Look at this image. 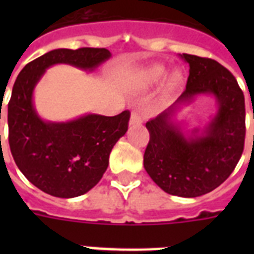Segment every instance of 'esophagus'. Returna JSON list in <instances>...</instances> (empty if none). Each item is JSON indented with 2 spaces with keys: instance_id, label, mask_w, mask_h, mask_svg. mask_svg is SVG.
I'll use <instances>...</instances> for the list:
<instances>
[{
  "instance_id": "obj_1",
  "label": "esophagus",
  "mask_w": 254,
  "mask_h": 254,
  "mask_svg": "<svg viewBox=\"0 0 254 254\" xmlns=\"http://www.w3.org/2000/svg\"><path fill=\"white\" fill-rule=\"evenodd\" d=\"M142 121V116L139 115L138 112H133L130 116V121H129V124H130V125H141Z\"/></svg>"
}]
</instances>
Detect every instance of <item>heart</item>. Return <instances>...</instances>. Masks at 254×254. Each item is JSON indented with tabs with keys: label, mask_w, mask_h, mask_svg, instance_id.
<instances>
[{
	"label": "heart",
	"mask_w": 254,
	"mask_h": 254,
	"mask_svg": "<svg viewBox=\"0 0 254 254\" xmlns=\"http://www.w3.org/2000/svg\"><path fill=\"white\" fill-rule=\"evenodd\" d=\"M167 76V68L163 65H151L149 68L143 69L142 72L137 75V84L142 88H151L158 85L165 80ZM182 83V75L178 71H174L167 77L166 85H165V100L169 99L174 92L177 91Z\"/></svg>",
	"instance_id": "obj_1"
}]
</instances>
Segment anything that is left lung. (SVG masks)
<instances>
[{
  "label": "left lung",
  "mask_w": 254,
  "mask_h": 254,
  "mask_svg": "<svg viewBox=\"0 0 254 254\" xmlns=\"http://www.w3.org/2000/svg\"><path fill=\"white\" fill-rule=\"evenodd\" d=\"M190 65L185 92L166 111L146 123L150 134L143 166L165 192L196 197L211 192L232 174L244 150V93L232 73L209 58L183 54ZM212 94L218 112L196 139H187L173 116L197 94Z\"/></svg>",
  "instance_id": "left-lung-1"
}]
</instances>
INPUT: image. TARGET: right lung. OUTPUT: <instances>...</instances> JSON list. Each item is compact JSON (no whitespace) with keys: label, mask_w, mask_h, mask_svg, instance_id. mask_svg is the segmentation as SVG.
<instances>
[{"label":"right lung","mask_w":254,"mask_h":254,"mask_svg":"<svg viewBox=\"0 0 254 254\" xmlns=\"http://www.w3.org/2000/svg\"><path fill=\"white\" fill-rule=\"evenodd\" d=\"M109 58L107 49L53 50L27 63L14 83L7 104L10 151L21 173L43 192L75 197L93 189L109 165L112 149L127 133L130 112L47 123L35 112L34 88L51 65L67 63L92 71Z\"/></svg>","instance_id":"right-lung-1"}]
</instances>
